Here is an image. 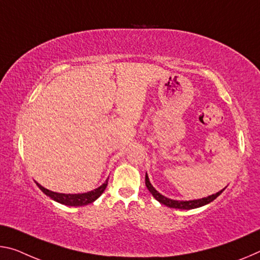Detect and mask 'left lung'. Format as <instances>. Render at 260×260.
Listing matches in <instances>:
<instances>
[{
	"mask_svg": "<svg viewBox=\"0 0 260 260\" xmlns=\"http://www.w3.org/2000/svg\"><path fill=\"white\" fill-rule=\"evenodd\" d=\"M146 186H147L148 189H149V192L151 193L152 197H154L157 201H159L160 204L166 205L170 208H178V209H193V208L201 207V206H205V205H207L209 203H212L213 200H215L216 198L224 191V188H223V189H221L220 192L215 193V194H212V196H209L207 198H203V199L191 200V201H178V200L169 199V198H166L164 196L160 194V193L156 191V189L152 187V185L150 184L149 178H148L147 175H146Z\"/></svg>",
	"mask_w": 260,
	"mask_h": 260,
	"instance_id": "8db88e82",
	"label": "left lung"
}]
</instances>
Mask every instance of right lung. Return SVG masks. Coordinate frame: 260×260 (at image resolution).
Listing matches in <instances>:
<instances>
[{
	"mask_svg": "<svg viewBox=\"0 0 260 260\" xmlns=\"http://www.w3.org/2000/svg\"><path fill=\"white\" fill-rule=\"evenodd\" d=\"M38 187L43 191L45 194L48 196L51 199L57 201V203L66 205V206H85L88 204L93 203L94 200L98 199L104 192V189L108 186V180L96 189L88 193H81V194H64V193H56L41 186L40 184L37 183Z\"/></svg>",
	"mask_w": 260,
	"mask_h": 260,
	"instance_id": "right-lung-1",
	"label": "right lung"
}]
</instances>
